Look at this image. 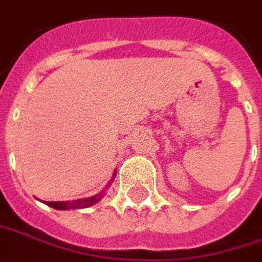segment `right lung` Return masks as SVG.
Masks as SVG:
<instances>
[{
  "label": "right lung",
  "instance_id": "add662e5",
  "mask_svg": "<svg viewBox=\"0 0 262 262\" xmlns=\"http://www.w3.org/2000/svg\"><path fill=\"white\" fill-rule=\"evenodd\" d=\"M104 195V191L97 194V195L88 196V198H82V200H77V201H71V203H64V201H54V203H45L47 205H50L55 210H70V208H86L91 207L95 203H98L101 198Z\"/></svg>",
  "mask_w": 262,
  "mask_h": 262
}]
</instances>
